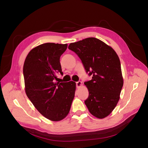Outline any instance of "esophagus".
Here are the masks:
<instances>
[{"label": "esophagus", "mask_w": 148, "mask_h": 148, "mask_svg": "<svg viewBox=\"0 0 148 148\" xmlns=\"http://www.w3.org/2000/svg\"><path fill=\"white\" fill-rule=\"evenodd\" d=\"M82 86V82L81 81H78L76 82V87L79 88Z\"/></svg>", "instance_id": "obj_1"}]
</instances>
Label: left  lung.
Wrapping results in <instances>:
<instances>
[{
	"label": "left lung",
	"mask_w": 148,
	"mask_h": 148,
	"mask_svg": "<svg viewBox=\"0 0 148 148\" xmlns=\"http://www.w3.org/2000/svg\"><path fill=\"white\" fill-rule=\"evenodd\" d=\"M69 49L81 59L91 80L84 82L89 95L84 101L98 118L109 115L119 99L123 86L121 62L114 50L101 40L89 37L70 44Z\"/></svg>",
	"instance_id": "obj_1"
}]
</instances>
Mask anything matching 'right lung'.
Wrapping results in <instances>:
<instances>
[{
	"mask_svg": "<svg viewBox=\"0 0 148 148\" xmlns=\"http://www.w3.org/2000/svg\"><path fill=\"white\" fill-rule=\"evenodd\" d=\"M67 48V44L39 45L29 52L23 66L27 97L41 115L53 121L68 115L75 95V82L56 81L57 73L63 74L60 58Z\"/></svg>",
	"mask_w": 148,
	"mask_h": 148,
	"instance_id": "right-lung-1",
	"label": "right lung"
}]
</instances>
